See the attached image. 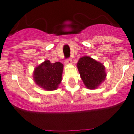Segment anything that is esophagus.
<instances>
[{"label": "esophagus", "instance_id": "esophagus-1", "mask_svg": "<svg viewBox=\"0 0 134 134\" xmlns=\"http://www.w3.org/2000/svg\"><path fill=\"white\" fill-rule=\"evenodd\" d=\"M65 63L66 64L72 63V60H71V58H67V59L65 60Z\"/></svg>", "mask_w": 134, "mask_h": 134}]
</instances>
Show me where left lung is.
<instances>
[{"instance_id":"obj_1","label":"left lung","mask_w":134,"mask_h":134,"mask_svg":"<svg viewBox=\"0 0 134 134\" xmlns=\"http://www.w3.org/2000/svg\"><path fill=\"white\" fill-rule=\"evenodd\" d=\"M77 67L85 85L90 90L97 88L106 77L104 65L89 56L80 58Z\"/></svg>"}]
</instances>
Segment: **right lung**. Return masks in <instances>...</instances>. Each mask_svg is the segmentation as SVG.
Returning <instances> with one entry per match:
<instances>
[{
    "label": "right lung",
    "mask_w": 134,
    "mask_h": 134,
    "mask_svg": "<svg viewBox=\"0 0 134 134\" xmlns=\"http://www.w3.org/2000/svg\"><path fill=\"white\" fill-rule=\"evenodd\" d=\"M63 69V65L61 63H52L49 60H45L35 69L34 79L44 90H55L61 82Z\"/></svg>",
    "instance_id": "right-lung-1"
}]
</instances>
